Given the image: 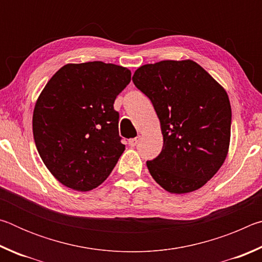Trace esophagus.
I'll return each mask as SVG.
<instances>
[{
  "label": "esophagus",
  "mask_w": 262,
  "mask_h": 262,
  "mask_svg": "<svg viewBox=\"0 0 262 262\" xmlns=\"http://www.w3.org/2000/svg\"><path fill=\"white\" fill-rule=\"evenodd\" d=\"M139 141H140V136L135 137V139H130L129 141H128V143H129L130 147H135V145L139 143Z\"/></svg>",
  "instance_id": "obj_1"
}]
</instances>
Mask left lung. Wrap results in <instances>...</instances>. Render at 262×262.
Instances as JSON below:
<instances>
[{"instance_id":"1","label":"left lung","mask_w":262,"mask_h":262,"mask_svg":"<svg viewBox=\"0 0 262 262\" xmlns=\"http://www.w3.org/2000/svg\"><path fill=\"white\" fill-rule=\"evenodd\" d=\"M133 82L161 121L163 149L147 162L150 174L170 193L202 187L228 155L231 106L227 91L192 60L144 64Z\"/></svg>"}]
</instances>
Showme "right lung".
<instances>
[{
  "label": "right lung",
  "mask_w": 262,
  "mask_h": 262,
  "mask_svg": "<svg viewBox=\"0 0 262 262\" xmlns=\"http://www.w3.org/2000/svg\"><path fill=\"white\" fill-rule=\"evenodd\" d=\"M130 70L101 61L69 63L53 75L33 111L35 147L51 173L88 192L110 176L125 151L113 104Z\"/></svg>",
  "instance_id": "1"
}]
</instances>
